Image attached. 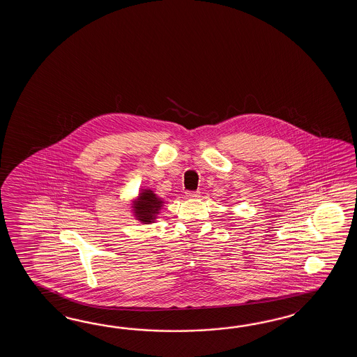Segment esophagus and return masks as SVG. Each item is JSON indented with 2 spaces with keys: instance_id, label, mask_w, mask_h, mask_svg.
Listing matches in <instances>:
<instances>
[{
  "instance_id": "1",
  "label": "esophagus",
  "mask_w": 357,
  "mask_h": 357,
  "mask_svg": "<svg viewBox=\"0 0 357 357\" xmlns=\"http://www.w3.org/2000/svg\"><path fill=\"white\" fill-rule=\"evenodd\" d=\"M199 197H200L199 191H188L186 192V197H189V199H197Z\"/></svg>"
}]
</instances>
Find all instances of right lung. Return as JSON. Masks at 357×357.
I'll list each match as a JSON object with an SVG mask.
<instances>
[{
    "instance_id": "right-lung-1",
    "label": "right lung",
    "mask_w": 357,
    "mask_h": 357,
    "mask_svg": "<svg viewBox=\"0 0 357 357\" xmlns=\"http://www.w3.org/2000/svg\"><path fill=\"white\" fill-rule=\"evenodd\" d=\"M163 200L151 189H142L137 200L132 203V213L137 220L144 225L154 223L163 206Z\"/></svg>"
}]
</instances>
